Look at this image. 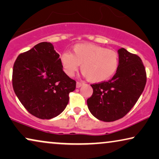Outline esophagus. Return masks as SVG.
<instances>
[{
  "label": "esophagus",
  "instance_id": "esophagus-1",
  "mask_svg": "<svg viewBox=\"0 0 159 159\" xmlns=\"http://www.w3.org/2000/svg\"><path fill=\"white\" fill-rule=\"evenodd\" d=\"M84 84V82H82V81H77V83H76V87L80 88L81 86H83Z\"/></svg>",
  "mask_w": 159,
  "mask_h": 159
}]
</instances>
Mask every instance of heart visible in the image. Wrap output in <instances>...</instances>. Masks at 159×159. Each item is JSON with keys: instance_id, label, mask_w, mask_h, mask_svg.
<instances>
[{"instance_id": "obj_1", "label": "heart", "mask_w": 159, "mask_h": 159, "mask_svg": "<svg viewBox=\"0 0 159 159\" xmlns=\"http://www.w3.org/2000/svg\"><path fill=\"white\" fill-rule=\"evenodd\" d=\"M63 70L72 76L81 65V71L91 82L105 81L115 75L119 67V56L115 51L89 43L76 44L72 54L65 52L60 55Z\"/></svg>"}]
</instances>
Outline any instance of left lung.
<instances>
[{
    "instance_id": "1",
    "label": "left lung",
    "mask_w": 159,
    "mask_h": 159,
    "mask_svg": "<svg viewBox=\"0 0 159 159\" xmlns=\"http://www.w3.org/2000/svg\"><path fill=\"white\" fill-rule=\"evenodd\" d=\"M118 52L119 67L117 72L109 81L91 84L93 94L87 99L91 113L105 122L125 116L138 100L147 81L140 57L124 48Z\"/></svg>"
}]
</instances>
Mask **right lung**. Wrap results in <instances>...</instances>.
<instances>
[{
    "label": "right lung",
    "instance_id": "right-lung-1",
    "mask_svg": "<svg viewBox=\"0 0 159 159\" xmlns=\"http://www.w3.org/2000/svg\"><path fill=\"white\" fill-rule=\"evenodd\" d=\"M12 85L30 113L41 119H51L65 109L76 82L63 71L60 54L52 44L42 42L17 57Z\"/></svg>",
    "mask_w": 159,
    "mask_h": 159
}]
</instances>
